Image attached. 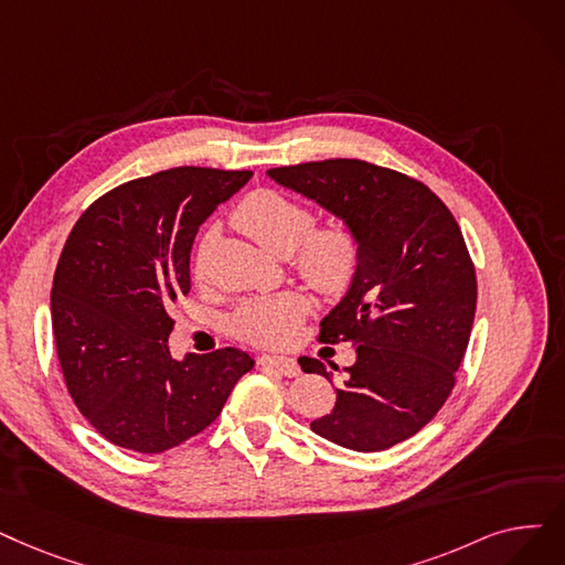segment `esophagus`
I'll use <instances>...</instances> for the list:
<instances>
[{
	"label": "esophagus",
	"instance_id": "esophagus-1",
	"mask_svg": "<svg viewBox=\"0 0 565 565\" xmlns=\"http://www.w3.org/2000/svg\"><path fill=\"white\" fill-rule=\"evenodd\" d=\"M258 364L263 366V370H273L281 376H288V379L300 374L298 362L292 358H284V355H263V358H258Z\"/></svg>",
	"mask_w": 565,
	"mask_h": 565
}]
</instances>
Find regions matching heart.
Here are the masks:
<instances>
[{
	"label": "heart",
	"instance_id": "b5f03b06",
	"mask_svg": "<svg viewBox=\"0 0 565 565\" xmlns=\"http://www.w3.org/2000/svg\"><path fill=\"white\" fill-rule=\"evenodd\" d=\"M233 222L275 256H290L296 275L328 298L347 296L362 269V239L347 222L316 226L313 212L288 195L260 189L244 199ZM311 302L300 290L244 305L233 316L235 337L258 347H284L300 332Z\"/></svg>",
	"mask_w": 565,
	"mask_h": 565
}]
</instances>
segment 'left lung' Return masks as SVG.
Segmentation results:
<instances>
[{"label":"left lung","mask_w":565,"mask_h":565,"mask_svg":"<svg viewBox=\"0 0 565 565\" xmlns=\"http://www.w3.org/2000/svg\"><path fill=\"white\" fill-rule=\"evenodd\" d=\"M267 173L362 239L360 275L318 334L323 343L351 341L358 360L343 370L332 413L311 429L358 452L397 446L446 404L469 347L478 281L459 224L429 186L370 161L326 159ZM300 366L332 381L321 360L300 358Z\"/></svg>","instance_id":"obj_1"}]
</instances>
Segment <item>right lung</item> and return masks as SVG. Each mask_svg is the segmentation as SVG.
Returning a JSON list of instances; mask_svg holds the SVG:
<instances>
[{
	"instance_id": "1",
	"label": "right lung",
	"mask_w": 565,
	"mask_h": 565,
	"mask_svg": "<svg viewBox=\"0 0 565 565\" xmlns=\"http://www.w3.org/2000/svg\"><path fill=\"white\" fill-rule=\"evenodd\" d=\"M252 170L180 166L119 184L73 226L51 290L53 334L71 399L110 444L142 455L207 429L254 370L237 349L178 362L170 309L191 290V247Z\"/></svg>"
}]
</instances>
